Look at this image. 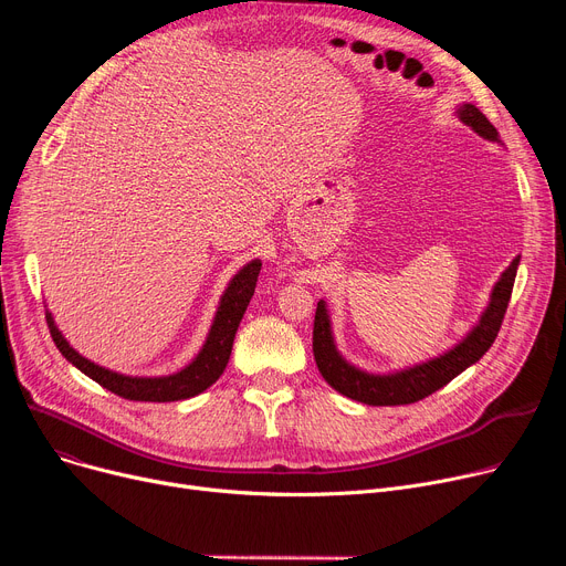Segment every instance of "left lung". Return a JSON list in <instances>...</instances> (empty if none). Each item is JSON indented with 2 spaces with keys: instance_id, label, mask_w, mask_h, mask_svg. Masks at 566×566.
Here are the masks:
<instances>
[{
  "instance_id": "1",
  "label": "left lung",
  "mask_w": 566,
  "mask_h": 566,
  "mask_svg": "<svg viewBox=\"0 0 566 566\" xmlns=\"http://www.w3.org/2000/svg\"><path fill=\"white\" fill-rule=\"evenodd\" d=\"M457 114L461 122L465 126H470L474 133L482 135L484 139L497 142V130L472 103L461 105L457 109ZM518 261L521 259L516 256L510 263L507 271L500 275V280L493 286L489 307L484 310L480 323L465 335L463 342H459L454 348L438 355V358H433L429 363L415 365V367H408V369H401L395 374H382V376L367 374L358 367H353L350 363H346L335 346L328 307H325V303L321 301L316 305L314 337H312L314 360H316L321 376L328 380L331 388H335L344 397L369 403V406H403V403H415V401L433 395L436 390L442 388V385H448L452 378H457L470 365L478 363L482 355L491 348V344L495 342L504 312H507V305L512 298Z\"/></svg>"
}]
</instances>
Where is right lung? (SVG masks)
<instances>
[{"label":"right lung","instance_id":"add662e5","mask_svg":"<svg viewBox=\"0 0 566 566\" xmlns=\"http://www.w3.org/2000/svg\"><path fill=\"white\" fill-rule=\"evenodd\" d=\"M259 271H261V261L254 259L233 275V280L229 282V286L222 293L220 307H218L213 325H211V333H208L201 350L197 353V358L186 369L176 371L171 376L144 378V376H124V374L109 371L105 367H98L92 360L82 358V355L64 339V335L59 333L50 312H45L48 328H50L52 342L56 344L59 353H62L71 365H75L82 374L94 378L98 385H103L105 390H109L118 397L130 399V401L190 399V397H197L199 392H203L206 388H211V385L222 376V371L229 363L238 323H241V318L252 301V295H254Z\"/></svg>","mask_w":566,"mask_h":566}]
</instances>
